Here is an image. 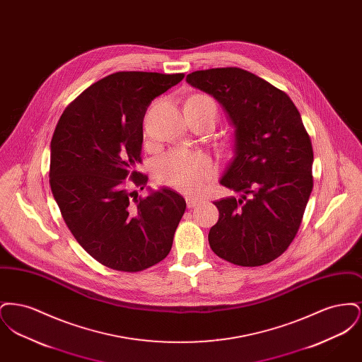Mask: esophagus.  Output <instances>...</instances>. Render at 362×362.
Instances as JSON below:
<instances>
[{
    "instance_id": "esophagus-1",
    "label": "esophagus",
    "mask_w": 362,
    "mask_h": 362,
    "mask_svg": "<svg viewBox=\"0 0 362 362\" xmlns=\"http://www.w3.org/2000/svg\"><path fill=\"white\" fill-rule=\"evenodd\" d=\"M186 202H187V206L189 209H192V207L198 206L202 201L199 199V198H194V197H186Z\"/></svg>"
}]
</instances>
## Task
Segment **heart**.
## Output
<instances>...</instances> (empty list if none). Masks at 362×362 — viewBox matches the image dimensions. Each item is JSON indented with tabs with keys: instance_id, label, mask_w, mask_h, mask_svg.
<instances>
[{
	"instance_id": "1",
	"label": "heart",
	"mask_w": 362,
	"mask_h": 362,
	"mask_svg": "<svg viewBox=\"0 0 362 362\" xmlns=\"http://www.w3.org/2000/svg\"><path fill=\"white\" fill-rule=\"evenodd\" d=\"M189 100L199 102L217 117V104L206 95H195ZM217 175V164L210 156L176 148L156 163L157 179L185 194H197Z\"/></svg>"
}]
</instances>
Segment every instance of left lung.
<instances>
[{
    "label": "left lung",
    "mask_w": 362,
    "mask_h": 362,
    "mask_svg": "<svg viewBox=\"0 0 362 362\" xmlns=\"http://www.w3.org/2000/svg\"><path fill=\"white\" fill-rule=\"evenodd\" d=\"M187 83L223 104L235 124V155L220 183L241 192L216 201L213 252L255 267L282 255L301 224L313 187L310 134L291 98L240 68L197 70Z\"/></svg>",
    "instance_id": "1"
}]
</instances>
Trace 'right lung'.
<instances>
[{
    "instance_id": "obj_1",
    "label": "right lung",
    "mask_w": 362,
    "mask_h": 362,
    "mask_svg": "<svg viewBox=\"0 0 362 362\" xmlns=\"http://www.w3.org/2000/svg\"><path fill=\"white\" fill-rule=\"evenodd\" d=\"M183 73L117 71L88 86L52 138L50 187L71 235L105 267L137 273L165 258L186 201L171 189L138 197L148 175L142 121L152 100Z\"/></svg>"
}]
</instances>
